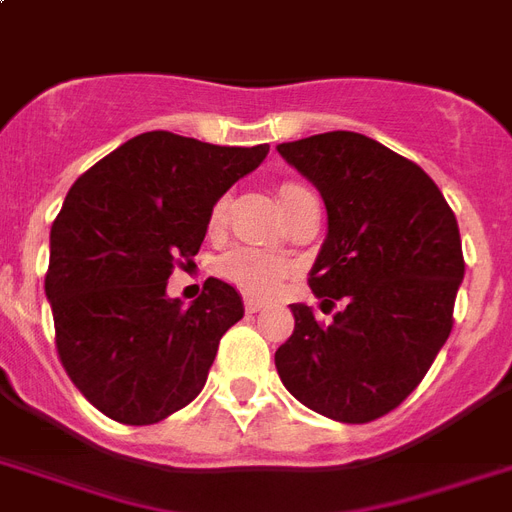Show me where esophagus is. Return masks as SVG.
Segmentation results:
<instances>
[{
    "mask_svg": "<svg viewBox=\"0 0 512 512\" xmlns=\"http://www.w3.org/2000/svg\"><path fill=\"white\" fill-rule=\"evenodd\" d=\"M244 308H247V314H257L260 308H265V300L247 295V298H244Z\"/></svg>",
    "mask_w": 512,
    "mask_h": 512,
    "instance_id": "esophagus-1",
    "label": "esophagus"
}]
</instances>
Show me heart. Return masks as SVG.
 I'll return each instance as SVG.
<instances>
[{"label": "heart", "mask_w": 512, "mask_h": 512, "mask_svg": "<svg viewBox=\"0 0 512 512\" xmlns=\"http://www.w3.org/2000/svg\"><path fill=\"white\" fill-rule=\"evenodd\" d=\"M303 190L295 182H284L279 187V198H287V195L298 193ZM225 212H228V201L220 198V201H214L212 212H209V225L212 228H220L222 222H225ZM220 273L233 282L236 287H241L244 292H252V295H268L273 292L282 279L287 276V263L279 260V257L268 255V252H260V249H236V252H230V255L222 257L220 263Z\"/></svg>", "instance_id": "b5f03b06"}]
</instances>
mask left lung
<instances>
[{
  "label": "left lung",
  "mask_w": 512,
  "mask_h": 512,
  "mask_svg": "<svg viewBox=\"0 0 512 512\" xmlns=\"http://www.w3.org/2000/svg\"><path fill=\"white\" fill-rule=\"evenodd\" d=\"M276 150L327 209L308 287L325 303L343 300L330 325L292 303L279 378L327 419H381L421 384L454 327L464 279L456 217L421 166L370 136L330 131Z\"/></svg>",
  "instance_id": "left-lung-1"
}]
</instances>
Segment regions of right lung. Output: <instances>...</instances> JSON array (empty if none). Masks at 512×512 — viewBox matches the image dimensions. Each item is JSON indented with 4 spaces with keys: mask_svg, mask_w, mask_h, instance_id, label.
I'll use <instances>...</instances> for the list:
<instances>
[{
    "mask_svg": "<svg viewBox=\"0 0 512 512\" xmlns=\"http://www.w3.org/2000/svg\"><path fill=\"white\" fill-rule=\"evenodd\" d=\"M265 155L268 144L220 147L147 131L66 193L50 228L45 295L61 365L104 416L155 424L204 389L244 303L230 284L206 279L201 298L182 308L166 284L198 255L214 201Z\"/></svg>",
    "mask_w": 512,
    "mask_h": 512,
    "instance_id": "1",
    "label": "right lung"
}]
</instances>
